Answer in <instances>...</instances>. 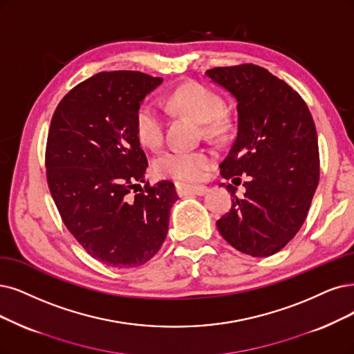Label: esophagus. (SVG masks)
I'll return each instance as SVG.
<instances>
[{
  "label": "esophagus",
  "instance_id": "34e87169",
  "mask_svg": "<svg viewBox=\"0 0 354 354\" xmlns=\"http://www.w3.org/2000/svg\"><path fill=\"white\" fill-rule=\"evenodd\" d=\"M175 188L179 195H204L208 191L207 187L189 185V184H184V182H176Z\"/></svg>",
  "mask_w": 354,
  "mask_h": 354
}]
</instances>
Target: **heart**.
Masks as SVG:
<instances>
[{
    "label": "heart",
    "instance_id": "obj_1",
    "mask_svg": "<svg viewBox=\"0 0 354 354\" xmlns=\"http://www.w3.org/2000/svg\"><path fill=\"white\" fill-rule=\"evenodd\" d=\"M165 109L189 115L203 122L204 133L210 137L223 136L229 120L223 111V100L214 90L197 82L175 87L163 102ZM166 118L157 104L142 103L136 115V131L140 141L150 149L160 147L165 140ZM216 156L207 149L167 150L154 159L153 170L159 178H172L192 182L203 178L207 169L214 165Z\"/></svg>",
    "mask_w": 354,
    "mask_h": 354
}]
</instances>
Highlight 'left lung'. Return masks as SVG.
Instances as JSON below:
<instances>
[{
  "mask_svg": "<svg viewBox=\"0 0 354 354\" xmlns=\"http://www.w3.org/2000/svg\"><path fill=\"white\" fill-rule=\"evenodd\" d=\"M238 100V133L220 174L234 187L230 212L217 229L234 250L270 257L302 227L319 180V150L312 115L296 90L255 64L207 70ZM223 185V184H221Z\"/></svg>",
  "mask_w": 354,
  "mask_h": 354,
  "instance_id": "1",
  "label": "left lung"
}]
</instances>
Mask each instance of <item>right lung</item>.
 <instances>
[{"label":"right lung","instance_id":"add662e5","mask_svg":"<svg viewBox=\"0 0 354 354\" xmlns=\"http://www.w3.org/2000/svg\"><path fill=\"white\" fill-rule=\"evenodd\" d=\"M162 83L140 71H103L77 84L52 115L45 166L68 232L99 263L146 264L165 242L175 185L139 187L149 166L136 131L142 99Z\"/></svg>","mask_w":354,"mask_h":354}]
</instances>
